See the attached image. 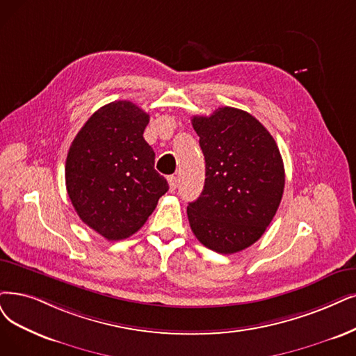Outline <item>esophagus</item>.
Returning <instances> with one entry per match:
<instances>
[{
  "label": "esophagus",
  "mask_w": 356,
  "mask_h": 356,
  "mask_svg": "<svg viewBox=\"0 0 356 356\" xmlns=\"http://www.w3.org/2000/svg\"><path fill=\"white\" fill-rule=\"evenodd\" d=\"M168 182H169V190L175 191L178 187V178L175 175H170V177H168Z\"/></svg>",
  "instance_id": "obj_1"
}]
</instances>
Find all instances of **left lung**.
I'll list each match as a JSON object with an SVG mask.
<instances>
[{"instance_id": "left-lung-1", "label": "left lung", "mask_w": 356, "mask_h": 356, "mask_svg": "<svg viewBox=\"0 0 356 356\" xmlns=\"http://www.w3.org/2000/svg\"><path fill=\"white\" fill-rule=\"evenodd\" d=\"M206 161L204 187L187 215L195 238L219 254L252 245L275 218L285 188V168L264 125L231 106L193 117Z\"/></svg>"}]
</instances>
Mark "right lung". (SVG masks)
Segmentation results:
<instances>
[{"mask_svg": "<svg viewBox=\"0 0 356 356\" xmlns=\"http://www.w3.org/2000/svg\"><path fill=\"white\" fill-rule=\"evenodd\" d=\"M149 113L129 101L97 109L70 146L65 186L79 218L108 241L136 234L169 190L143 137Z\"/></svg>", "mask_w": 356, "mask_h": 356, "instance_id": "1", "label": "right lung"}]
</instances>
